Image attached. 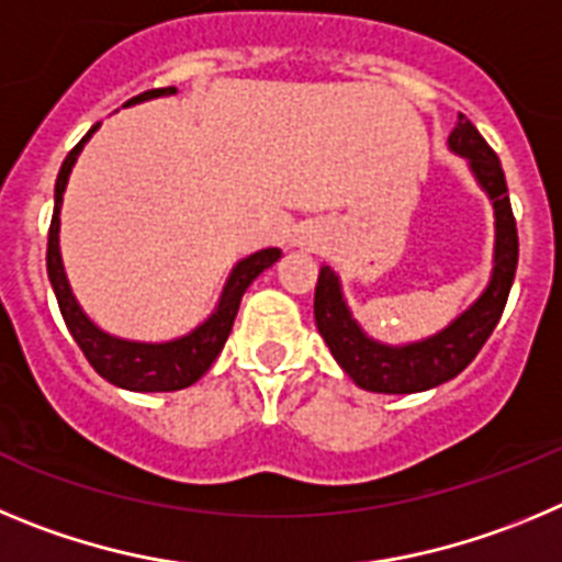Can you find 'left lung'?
<instances>
[{"mask_svg": "<svg viewBox=\"0 0 562 562\" xmlns=\"http://www.w3.org/2000/svg\"><path fill=\"white\" fill-rule=\"evenodd\" d=\"M448 148L468 159L470 170H473L484 193L490 195L495 212L493 274H490L482 296L468 311L459 313L451 325L439 330L437 336L392 347V344L369 338L361 330V325L352 318L350 307L344 302L336 271L330 266H322V271H318L316 300H313L316 327L330 347L338 367L367 392H426V389L457 378L479 356L490 333L498 325L504 305H507L515 269H518V229H515L502 161L464 114H459L457 128L448 136Z\"/></svg>", "mask_w": 562, "mask_h": 562, "instance_id": "1", "label": "left lung"}]
</instances>
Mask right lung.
I'll use <instances>...</instances> for the list:
<instances>
[{"instance_id": "obj_1", "label": "right lung", "mask_w": 562, "mask_h": 562, "mask_svg": "<svg viewBox=\"0 0 562 562\" xmlns=\"http://www.w3.org/2000/svg\"><path fill=\"white\" fill-rule=\"evenodd\" d=\"M168 94H176V86H168V89H150V92L136 94V98H131L125 105L145 103V100L154 98H168ZM94 131H98V125L69 150V156L64 159V165H60L58 170V179H55V210L47 237V274L49 282H53L60 316H64L69 333H72V338L78 341L80 350H83L86 361L92 363L94 372H98L100 378H105V381L114 383V386L128 389V392H176V389L193 386L206 369L212 367V361L218 358V352L224 350L246 288H249L262 271L271 269V266L282 257V251L260 249L237 262L235 269H232L229 280H226L224 291H221V300L218 305H215V311H212L210 318H204L195 330L187 333V336L173 338V341L148 344L128 341V338L109 336L105 330H100L92 318L86 316L83 307L78 305V300H75L58 246L64 190H67L69 173H72L80 150H83V145L89 143V136H92Z\"/></svg>"}]
</instances>
